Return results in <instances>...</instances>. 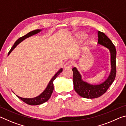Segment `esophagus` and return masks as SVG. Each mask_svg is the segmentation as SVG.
Returning a JSON list of instances; mask_svg holds the SVG:
<instances>
[{"instance_id":"esophagus-1","label":"esophagus","mask_w":126,"mask_h":126,"mask_svg":"<svg viewBox=\"0 0 126 126\" xmlns=\"http://www.w3.org/2000/svg\"><path fill=\"white\" fill-rule=\"evenodd\" d=\"M72 65H73V63H72V62L69 61L65 64V65H64L63 68L64 69H68V68H72Z\"/></svg>"}]
</instances>
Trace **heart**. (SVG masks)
Segmentation results:
<instances>
[{
  "mask_svg": "<svg viewBox=\"0 0 126 126\" xmlns=\"http://www.w3.org/2000/svg\"><path fill=\"white\" fill-rule=\"evenodd\" d=\"M87 37V34L86 33H83L82 35V38H83V39H85V38H86ZM94 38L93 37H91L90 38V39H89V42L91 43V42H93L94 41Z\"/></svg>",
  "mask_w": 126,
  "mask_h": 126,
  "instance_id": "obj_1",
  "label": "heart"
}]
</instances>
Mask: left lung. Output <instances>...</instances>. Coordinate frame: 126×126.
Here are the masks:
<instances>
[{"instance_id":"8db88e82","label":"left lung","mask_w":126,"mask_h":126,"mask_svg":"<svg viewBox=\"0 0 126 126\" xmlns=\"http://www.w3.org/2000/svg\"><path fill=\"white\" fill-rule=\"evenodd\" d=\"M98 46L108 49L110 56V71L105 80L99 84H91L82 79V76L77 68L72 69L73 72L74 89L80 96L86 98H96L106 92L114 82L116 74V49L111 40L105 34L98 32Z\"/></svg>"}]
</instances>
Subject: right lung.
Segmentation results:
<instances>
[{"label": "right lung", "instance_id": "obj_1", "mask_svg": "<svg viewBox=\"0 0 126 126\" xmlns=\"http://www.w3.org/2000/svg\"><path fill=\"white\" fill-rule=\"evenodd\" d=\"M41 31H42V29L34 30V31L30 32L29 33L27 34L26 35H24L23 37H22L20 38H19V39L17 40L16 42H15L13 46L12 47L11 49L10 50L9 53H8V55L10 54V53H11L12 51L14 49V48H16V47L20 43L23 41V40H25V39H27V38L31 37V36L40 33ZM62 71H63V68H61L60 69L58 70V71L54 74V76H53L52 78V79L50 80L49 82L48 83V84L46 88V89H44L43 92L40 93L39 95H38V96L34 98H22L16 95V97L19 98V99H20L24 102H25V103L29 104V105L35 106V105H39V104L44 103V102L48 101V99L50 98V97H51V95H52V94L53 93V89H54L53 81L56 79L57 77H58L59 75V74H60Z\"/></svg>", "mask_w": 126, "mask_h": 126}]
</instances>
